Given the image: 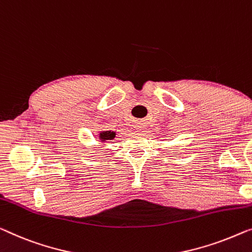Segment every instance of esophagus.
<instances>
[{
	"mask_svg": "<svg viewBox=\"0 0 252 252\" xmlns=\"http://www.w3.org/2000/svg\"><path fill=\"white\" fill-rule=\"evenodd\" d=\"M134 129L138 130V131H142L145 129V125H144V123H141V122H137L136 125H134Z\"/></svg>",
	"mask_w": 252,
	"mask_h": 252,
	"instance_id": "esophagus-1",
	"label": "esophagus"
}]
</instances>
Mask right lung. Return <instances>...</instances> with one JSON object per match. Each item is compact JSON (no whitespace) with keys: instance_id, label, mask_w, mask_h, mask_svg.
<instances>
[{"instance_id":"obj_1","label":"right lung","mask_w":252,"mask_h":252,"mask_svg":"<svg viewBox=\"0 0 252 252\" xmlns=\"http://www.w3.org/2000/svg\"><path fill=\"white\" fill-rule=\"evenodd\" d=\"M116 136V132L115 131H100V132L98 133V139L100 142H106L107 140H113V139L115 138Z\"/></svg>"}]
</instances>
